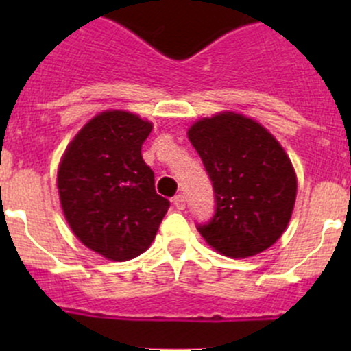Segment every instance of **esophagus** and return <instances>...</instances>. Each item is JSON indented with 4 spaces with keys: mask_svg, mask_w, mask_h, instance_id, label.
Instances as JSON below:
<instances>
[{
    "mask_svg": "<svg viewBox=\"0 0 351 351\" xmlns=\"http://www.w3.org/2000/svg\"><path fill=\"white\" fill-rule=\"evenodd\" d=\"M173 205H175V207L178 208V210H183V208L186 207V200H185V195H182V193H180V195L173 197Z\"/></svg>",
    "mask_w": 351,
    "mask_h": 351,
    "instance_id": "esophagus-1",
    "label": "esophagus"
}]
</instances>
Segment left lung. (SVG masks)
Masks as SVG:
<instances>
[{
  "label": "left lung",
  "instance_id": "left-lung-1",
  "mask_svg": "<svg viewBox=\"0 0 351 351\" xmlns=\"http://www.w3.org/2000/svg\"><path fill=\"white\" fill-rule=\"evenodd\" d=\"M215 197L197 229L219 253L247 258L277 241L292 215L297 178L289 156L265 127L239 113L202 119L189 130Z\"/></svg>",
  "mask_w": 351,
  "mask_h": 351
}]
</instances>
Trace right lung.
<instances>
[{
    "mask_svg": "<svg viewBox=\"0 0 351 351\" xmlns=\"http://www.w3.org/2000/svg\"><path fill=\"white\" fill-rule=\"evenodd\" d=\"M153 123L107 110L91 119L67 146L58 171L66 221L76 238L113 261L139 256L156 238L169 200L156 193L144 162Z\"/></svg>",
    "mask_w": 351,
    "mask_h": 351,
    "instance_id": "1",
    "label": "right lung"
}]
</instances>
